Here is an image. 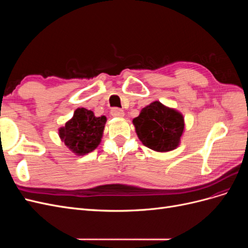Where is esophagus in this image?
Segmentation results:
<instances>
[{
    "instance_id": "obj_1",
    "label": "esophagus",
    "mask_w": 248,
    "mask_h": 248,
    "mask_svg": "<svg viewBox=\"0 0 248 248\" xmlns=\"http://www.w3.org/2000/svg\"><path fill=\"white\" fill-rule=\"evenodd\" d=\"M110 114L112 117H118V118H121L124 116V110L121 108H111L110 110Z\"/></svg>"
}]
</instances>
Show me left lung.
Here are the masks:
<instances>
[{"label":"left lung","mask_w":248,"mask_h":248,"mask_svg":"<svg viewBox=\"0 0 248 248\" xmlns=\"http://www.w3.org/2000/svg\"><path fill=\"white\" fill-rule=\"evenodd\" d=\"M132 122L142 144L157 152L176 149L184 130L183 116L159 101L142 108Z\"/></svg>","instance_id":"obj_1"}]
</instances>
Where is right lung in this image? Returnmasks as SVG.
<instances>
[{
  "mask_svg": "<svg viewBox=\"0 0 248 248\" xmlns=\"http://www.w3.org/2000/svg\"><path fill=\"white\" fill-rule=\"evenodd\" d=\"M106 122L104 116L95 117L92 110L78 108L70 121L60 128V138L72 152L78 155L87 154L99 145Z\"/></svg>",
  "mask_w": 248,
  "mask_h": 248,
  "instance_id": "1",
  "label": "right lung"
}]
</instances>
